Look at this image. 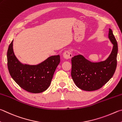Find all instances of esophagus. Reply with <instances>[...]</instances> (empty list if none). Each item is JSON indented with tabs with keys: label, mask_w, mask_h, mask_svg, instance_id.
Returning <instances> with one entry per match:
<instances>
[{
	"label": "esophagus",
	"mask_w": 122,
	"mask_h": 122,
	"mask_svg": "<svg viewBox=\"0 0 122 122\" xmlns=\"http://www.w3.org/2000/svg\"><path fill=\"white\" fill-rule=\"evenodd\" d=\"M72 56V53L69 51H66L63 53V57L66 59H69Z\"/></svg>",
	"instance_id": "34e87169"
}]
</instances>
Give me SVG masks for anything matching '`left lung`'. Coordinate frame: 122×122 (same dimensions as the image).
I'll return each instance as SVG.
<instances>
[{"instance_id": "left-lung-1", "label": "left lung", "mask_w": 122, "mask_h": 122, "mask_svg": "<svg viewBox=\"0 0 122 122\" xmlns=\"http://www.w3.org/2000/svg\"><path fill=\"white\" fill-rule=\"evenodd\" d=\"M108 38L113 45V47L111 53L106 60L92 62L81 54L72 57L71 75L76 85L81 89L87 91L97 90L102 87L113 76L117 66L118 45L110 29Z\"/></svg>"}]
</instances>
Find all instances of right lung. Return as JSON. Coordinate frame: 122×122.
<instances>
[{"label":"right lung","mask_w":122,"mask_h":122,"mask_svg":"<svg viewBox=\"0 0 122 122\" xmlns=\"http://www.w3.org/2000/svg\"><path fill=\"white\" fill-rule=\"evenodd\" d=\"M13 41L7 51V67L12 78L23 90L33 93H41L49 87L55 69L60 62V55L50 56L37 65L22 64L16 58Z\"/></svg>","instance_id":"obj_1"}]
</instances>
